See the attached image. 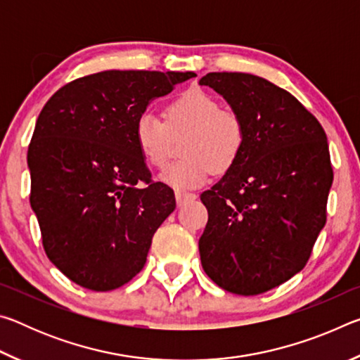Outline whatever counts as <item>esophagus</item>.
<instances>
[{"instance_id":"esophagus-1","label":"esophagus","mask_w":360,"mask_h":360,"mask_svg":"<svg viewBox=\"0 0 360 360\" xmlns=\"http://www.w3.org/2000/svg\"><path fill=\"white\" fill-rule=\"evenodd\" d=\"M195 198H197V195H195V193H188V192L176 191V203H178L179 206L186 205L187 202H193Z\"/></svg>"}]
</instances>
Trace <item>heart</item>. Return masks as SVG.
<instances>
[{
    "instance_id": "heart-1",
    "label": "heart",
    "mask_w": 360,
    "mask_h": 360,
    "mask_svg": "<svg viewBox=\"0 0 360 360\" xmlns=\"http://www.w3.org/2000/svg\"><path fill=\"white\" fill-rule=\"evenodd\" d=\"M187 133L181 162L162 174V181L174 188L202 186L212 172L225 173L240 160L246 146V125L235 111L222 109L214 96L191 89L176 96L165 108V122L152 112L136 119L135 144L148 165L167 167L172 138Z\"/></svg>"
}]
</instances>
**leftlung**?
Returning a JSON list of instances; mask_svg holds the SVG:
<instances>
[{"instance_id": "8db88e82", "label": "left lung", "mask_w": 360, "mask_h": 360, "mask_svg": "<svg viewBox=\"0 0 360 360\" xmlns=\"http://www.w3.org/2000/svg\"><path fill=\"white\" fill-rule=\"evenodd\" d=\"M246 125L240 160L200 198V259L219 288L259 295L297 275L326 225L333 172L326 131L295 96L246 72L200 79Z\"/></svg>"}]
</instances>
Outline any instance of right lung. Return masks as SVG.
Segmentation results:
<instances>
[{
    "label": "right lung",
    "mask_w": 360,
    "mask_h": 360,
    "mask_svg": "<svg viewBox=\"0 0 360 360\" xmlns=\"http://www.w3.org/2000/svg\"><path fill=\"white\" fill-rule=\"evenodd\" d=\"M195 72L109 70L63 85L42 108L28 146L30 203L49 260L85 289H117L146 264L176 208L150 179L136 119Z\"/></svg>",
    "instance_id": "right-lung-1"
}]
</instances>
